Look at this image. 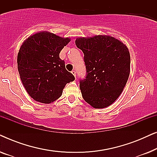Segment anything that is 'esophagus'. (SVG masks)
Instances as JSON below:
<instances>
[{
  "label": "esophagus",
  "mask_w": 157,
  "mask_h": 157,
  "mask_svg": "<svg viewBox=\"0 0 157 157\" xmlns=\"http://www.w3.org/2000/svg\"><path fill=\"white\" fill-rule=\"evenodd\" d=\"M71 74L74 75V76L76 77V71H71Z\"/></svg>",
  "instance_id": "34e87169"
}]
</instances>
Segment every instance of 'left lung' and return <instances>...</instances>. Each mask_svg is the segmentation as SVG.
<instances>
[{
  "label": "left lung",
  "mask_w": 157,
  "mask_h": 157,
  "mask_svg": "<svg viewBox=\"0 0 157 157\" xmlns=\"http://www.w3.org/2000/svg\"><path fill=\"white\" fill-rule=\"evenodd\" d=\"M84 54L86 76L80 81L81 94L95 109L110 106L121 95L130 74V53L121 40L109 36L77 38Z\"/></svg>",
  "instance_id": "obj_1"
}]
</instances>
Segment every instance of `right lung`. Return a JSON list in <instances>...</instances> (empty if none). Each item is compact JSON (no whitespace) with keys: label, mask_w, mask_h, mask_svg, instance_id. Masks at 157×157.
<instances>
[{"label":"right lung","mask_w":157,"mask_h":157,"mask_svg":"<svg viewBox=\"0 0 157 157\" xmlns=\"http://www.w3.org/2000/svg\"><path fill=\"white\" fill-rule=\"evenodd\" d=\"M71 41L48 31L30 36L19 49L17 63L21 80L29 96L36 101L51 104L62 95L67 83L75 80L59 57Z\"/></svg>","instance_id":"add662e5"}]
</instances>
